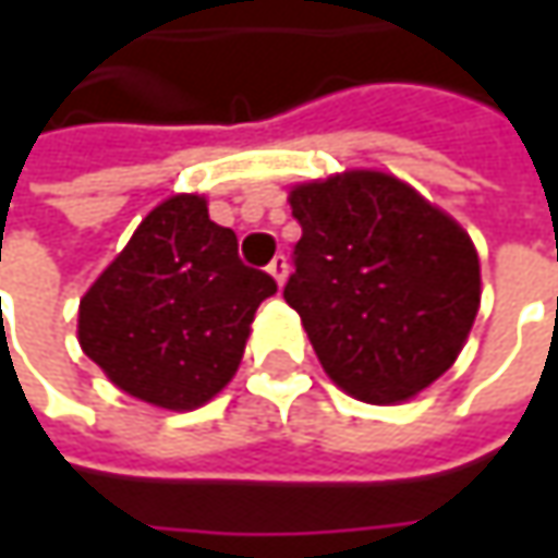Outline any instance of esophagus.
I'll return each instance as SVG.
<instances>
[{"mask_svg": "<svg viewBox=\"0 0 558 558\" xmlns=\"http://www.w3.org/2000/svg\"><path fill=\"white\" fill-rule=\"evenodd\" d=\"M267 269L279 286H286V279H289V257H286V254H276V257L269 260Z\"/></svg>", "mask_w": 558, "mask_h": 558, "instance_id": "34e87169", "label": "esophagus"}]
</instances>
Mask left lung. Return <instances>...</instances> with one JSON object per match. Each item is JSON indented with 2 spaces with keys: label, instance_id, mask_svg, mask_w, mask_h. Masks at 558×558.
<instances>
[{
  "label": "left lung",
  "instance_id": "1",
  "mask_svg": "<svg viewBox=\"0 0 558 558\" xmlns=\"http://www.w3.org/2000/svg\"><path fill=\"white\" fill-rule=\"evenodd\" d=\"M289 202L301 239L282 294L335 385L400 403L447 373L482 304L462 226L378 170L294 185Z\"/></svg>",
  "mask_w": 558,
  "mask_h": 558
}]
</instances>
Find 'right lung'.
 I'll list each match as a JSON object with an SVG mask.
<instances>
[{
    "instance_id": "1",
    "label": "right lung",
    "mask_w": 558,
    "mask_h": 558,
    "mask_svg": "<svg viewBox=\"0 0 558 558\" xmlns=\"http://www.w3.org/2000/svg\"><path fill=\"white\" fill-rule=\"evenodd\" d=\"M264 269L239 257L232 229L198 195L158 204L80 301V348L120 391L163 410H195L235 375Z\"/></svg>"
}]
</instances>
